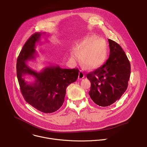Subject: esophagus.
I'll return each instance as SVG.
<instances>
[{
	"label": "esophagus",
	"instance_id": "obj_1",
	"mask_svg": "<svg viewBox=\"0 0 147 147\" xmlns=\"http://www.w3.org/2000/svg\"><path fill=\"white\" fill-rule=\"evenodd\" d=\"M85 75H84V73H83V71L82 70H80V73H79V75H78V78L81 80L84 77Z\"/></svg>",
	"mask_w": 147,
	"mask_h": 147
}]
</instances>
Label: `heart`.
<instances>
[{
  "label": "heart",
  "instance_id": "1",
  "mask_svg": "<svg viewBox=\"0 0 147 147\" xmlns=\"http://www.w3.org/2000/svg\"><path fill=\"white\" fill-rule=\"evenodd\" d=\"M95 35H91L82 40L77 45L76 50L70 52L73 59L79 57L85 66L95 69L102 65L107 56V44L103 39L97 38Z\"/></svg>",
  "mask_w": 147,
  "mask_h": 147
}]
</instances>
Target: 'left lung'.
Returning a JSON list of instances; mask_svg holds the SVG:
<instances>
[{"mask_svg":"<svg viewBox=\"0 0 147 147\" xmlns=\"http://www.w3.org/2000/svg\"><path fill=\"white\" fill-rule=\"evenodd\" d=\"M109 57L100 67L87 74L91 82L89 95L100 107H108L126 91L130 76V61L121 47L108 39Z\"/></svg>","mask_w":147,"mask_h":147,"instance_id":"1","label":"left lung"}]
</instances>
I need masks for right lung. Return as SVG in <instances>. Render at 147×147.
Wrapping results in <instances>:
<instances>
[{
    "mask_svg": "<svg viewBox=\"0 0 147 147\" xmlns=\"http://www.w3.org/2000/svg\"><path fill=\"white\" fill-rule=\"evenodd\" d=\"M45 33L36 32L27 40L17 60V76L21 92L25 100L37 110L46 113L57 111L63 104L66 88L75 82L78 76V69H61L58 65L50 66L40 72L30 68L27 61L35 59L36 43ZM26 75H32L35 80L27 82Z\"/></svg>",
    "mask_w": 147,
    "mask_h": 147,
    "instance_id": "right-lung-1",
    "label": "right lung"
}]
</instances>
